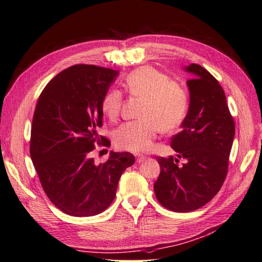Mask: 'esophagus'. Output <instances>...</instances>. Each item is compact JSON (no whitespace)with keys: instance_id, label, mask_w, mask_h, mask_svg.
<instances>
[{"instance_id":"1","label":"esophagus","mask_w":262,"mask_h":262,"mask_svg":"<svg viewBox=\"0 0 262 262\" xmlns=\"http://www.w3.org/2000/svg\"><path fill=\"white\" fill-rule=\"evenodd\" d=\"M136 158H137V162L138 163H142L143 161H145V156L143 155H140V154H136Z\"/></svg>"}]
</instances>
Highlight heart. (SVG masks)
<instances>
[{
	"mask_svg": "<svg viewBox=\"0 0 262 262\" xmlns=\"http://www.w3.org/2000/svg\"><path fill=\"white\" fill-rule=\"evenodd\" d=\"M130 96L142 98L138 120L123 123L115 133L116 145L130 152H146L153 146L158 132L176 129L184 121L188 109V93L181 83L152 67L132 71L124 80ZM122 94L110 90L101 100V112L116 121L121 112Z\"/></svg>",
	"mask_w": 262,
	"mask_h": 262,
	"instance_id": "heart-1",
	"label": "heart"
}]
</instances>
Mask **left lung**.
Here are the masks:
<instances>
[{"instance_id": "left-lung-1", "label": "left lung", "mask_w": 262, "mask_h": 262, "mask_svg": "<svg viewBox=\"0 0 262 262\" xmlns=\"http://www.w3.org/2000/svg\"><path fill=\"white\" fill-rule=\"evenodd\" d=\"M192 77L188 114L181 130L171 138L177 158L156 157L161 173L154 191L163 207L173 212H191L211 201L225 180L235 136V123L225 93L217 80L199 64L185 68Z\"/></svg>"}]
</instances>
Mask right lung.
<instances>
[{"instance_id": "add662e5", "label": "right lung", "mask_w": 262, "mask_h": 262, "mask_svg": "<svg viewBox=\"0 0 262 262\" xmlns=\"http://www.w3.org/2000/svg\"><path fill=\"white\" fill-rule=\"evenodd\" d=\"M119 71L76 64L47 84L38 98L31 124L30 157L43 191L69 215L93 216L116 196L122 172L134 163L129 152H110L95 165L90 152L110 142L99 136L101 100Z\"/></svg>"}]
</instances>
